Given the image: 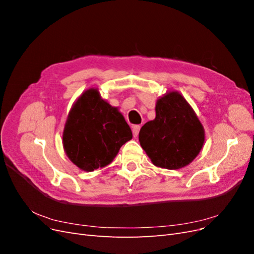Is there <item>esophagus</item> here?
Instances as JSON below:
<instances>
[{
    "label": "esophagus",
    "mask_w": 254,
    "mask_h": 254,
    "mask_svg": "<svg viewBox=\"0 0 254 254\" xmlns=\"http://www.w3.org/2000/svg\"><path fill=\"white\" fill-rule=\"evenodd\" d=\"M140 128H141L140 125H134V126L132 127V133H133V136H134V137H136L137 135H139Z\"/></svg>",
    "instance_id": "34e87169"
}]
</instances>
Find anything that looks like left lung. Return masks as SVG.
<instances>
[{
	"label": "left lung",
	"mask_w": 254,
	"mask_h": 254,
	"mask_svg": "<svg viewBox=\"0 0 254 254\" xmlns=\"http://www.w3.org/2000/svg\"><path fill=\"white\" fill-rule=\"evenodd\" d=\"M204 128L191 106L178 91L157 99L156 118L141 128L139 141L153 165L179 170L199 155Z\"/></svg>",
	"instance_id": "left-lung-1"
}]
</instances>
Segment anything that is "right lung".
I'll return each mask as SVG.
<instances>
[{
    "label": "right lung",
    "instance_id": "1",
    "mask_svg": "<svg viewBox=\"0 0 254 254\" xmlns=\"http://www.w3.org/2000/svg\"><path fill=\"white\" fill-rule=\"evenodd\" d=\"M132 139L123 114L90 88L76 99L63 133L65 155L84 172L110 164L120 148Z\"/></svg>",
    "mask_w": 254,
    "mask_h": 254
}]
</instances>
